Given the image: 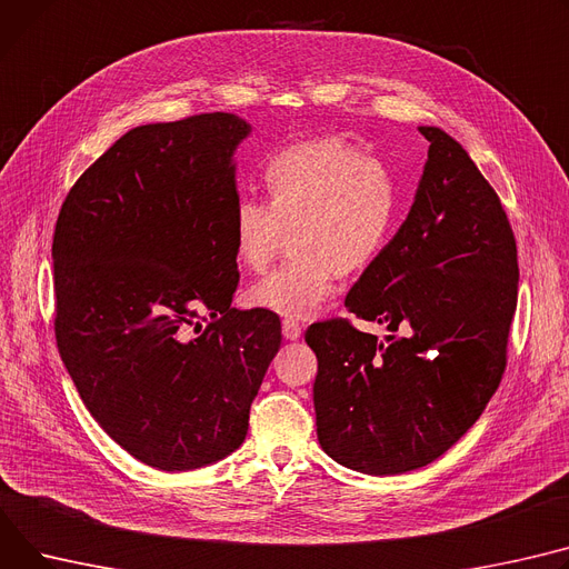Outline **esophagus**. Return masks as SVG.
Masks as SVG:
<instances>
[{
	"label": "esophagus",
	"mask_w": 569,
	"mask_h": 569,
	"mask_svg": "<svg viewBox=\"0 0 569 569\" xmlns=\"http://www.w3.org/2000/svg\"><path fill=\"white\" fill-rule=\"evenodd\" d=\"M281 331H283V338H286V340H297V338L301 336V327H299V322H295V320H283V322H281Z\"/></svg>",
	"instance_id": "obj_1"
}]
</instances>
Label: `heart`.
<instances>
[{
  "instance_id": "obj_1",
  "label": "heart",
  "mask_w": 569,
  "mask_h": 569,
  "mask_svg": "<svg viewBox=\"0 0 569 569\" xmlns=\"http://www.w3.org/2000/svg\"><path fill=\"white\" fill-rule=\"evenodd\" d=\"M268 203L240 199L231 238L242 268L260 272L290 229L295 258L247 290V305L286 320L313 318L338 274H361L387 249L398 184L380 160L340 139L288 143L264 160Z\"/></svg>"
}]
</instances>
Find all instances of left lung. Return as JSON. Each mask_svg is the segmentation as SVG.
Segmentation results:
<instances>
[{"instance_id": "left-lung-1", "label": "left lung", "mask_w": 569, "mask_h": 569, "mask_svg": "<svg viewBox=\"0 0 569 569\" xmlns=\"http://www.w3.org/2000/svg\"><path fill=\"white\" fill-rule=\"evenodd\" d=\"M413 203L346 309L402 336L377 340L348 320L316 322L318 441L370 476L421 469L480 419L506 368L517 307V244L506 210L462 143L435 126Z\"/></svg>"}]
</instances>
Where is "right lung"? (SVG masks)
<instances>
[{
  "label": "right lung",
  "instance_id": "add662e5",
  "mask_svg": "<svg viewBox=\"0 0 569 569\" xmlns=\"http://www.w3.org/2000/svg\"><path fill=\"white\" fill-rule=\"evenodd\" d=\"M249 134L223 111L132 128L72 184L57 219L61 361L98 426L162 471L242 446L281 348L279 316L231 307L236 150Z\"/></svg>",
  "mask_w": 569,
  "mask_h": 569
}]
</instances>
